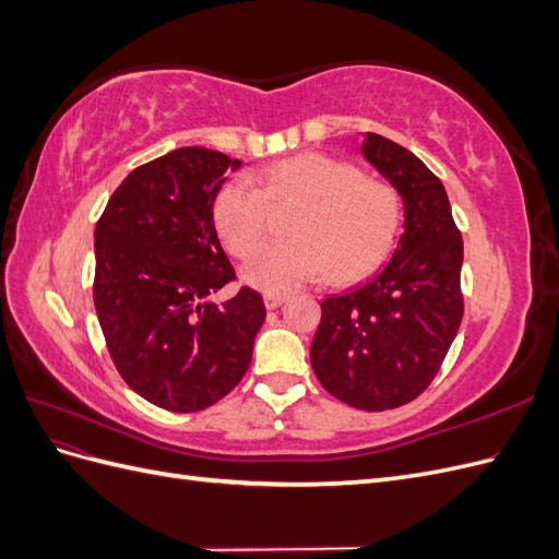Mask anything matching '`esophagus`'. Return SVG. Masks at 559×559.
Masks as SVG:
<instances>
[{
  "label": "esophagus",
  "mask_w": 559,
  "mask_h": 559,
  "mask_svg": "<svg viewBox=\"0 0 559 559\" xmlns=\"http://www.w3.org/2000/svg\"><path fill=\"white\" fill-rule=\"evenodd\" d=\"M282 300H284V296H280V294H265V296H263V302H265L267 310L280 308Z\"/></svg>",
  "instance_id": "1"
}]
</instances>
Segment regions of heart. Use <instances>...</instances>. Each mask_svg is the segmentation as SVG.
I'll return each instance as SVG.
<instances>
[{
	"label": "heart",
	"mask_w": 559,
	"mask_h": 559,
	"mask_svg": "<svg viewBox=\"0 0 559 559\" xmlns=\"http://www.w3.org/2000/svg\"><path fill=\"white\" fill-rule=\"evenodd\" d=\"M235 177L214 198V226L233 257L245 259L264 234L266 202L300 201L289 243L266 246L242 267L253 289L286 294L331 275L361 280L386 259L401 228L403 205L392 183L364 177L354 163L326 154H300Z\"/></svg>",
	"instance_id": "1"
}]
</instances>
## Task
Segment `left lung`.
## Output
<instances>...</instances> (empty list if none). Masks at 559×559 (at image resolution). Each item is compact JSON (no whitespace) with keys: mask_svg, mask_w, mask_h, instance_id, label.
<instances>
[{"mask_svg":"<svg viewBox=\"0 0 559 559\" xmlns=\"http://www.w3.org/2000/svg\"><path fill=\"white\" fill-rule=\"evenodd\" d=\"M361 154L403 198V235L380 275L321 300L310 361L337 401L380 413L425 392L460 331L464 242L441 179L415 154L376 132Z\"/></svg>","mask_w":559,"mask_h":559,"instance_id":"1","label":"left lung"}]
</instances>
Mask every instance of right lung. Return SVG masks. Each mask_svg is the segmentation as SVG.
Returning <instances> with one entry per match:
<instances>
[{"label":"right lung","instance_id":"obj_1","mask_svg":"<svg viewBox=\"0 0 559 559\" xmlns=\"http://www.w3.org/2000/svg\"><path fill=\"white\" fill-rule=\"evenodd\" d=\"M242 163L183 146L123 179L95 226L93 300L126 384L170 413L205 411L242 380L263 298L235 280L216 238L214 198Z\"/></svg>","mask_w":559,"mask_h":559}]
</instances>
